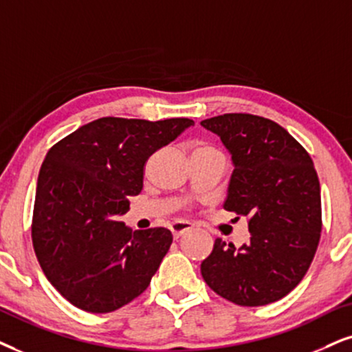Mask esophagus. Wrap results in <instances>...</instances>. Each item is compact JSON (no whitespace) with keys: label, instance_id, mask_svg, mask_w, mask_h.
Masks as SVG:
<instances>
[{"label":"esophagus","instance_id":"1","mask_svg":"<svg viewBox=\"0 0 352 352\" xmlns=\"http://www.w3.org/2000/svg\"><path fill=\"white\" fill-rule=\"evenodd\" d=\"M191 228H193V226H191L190 222H186V221H173L170 224V230H172L173 237H175V239H179L180 235L188 232V230H191Z\"/></svg>","mask_w":352,"mask_h":352}]
</instances>
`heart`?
I'll return each mask as SVG.
<instances>
[{
	"mask_svg": "<svg viewBox=\"0 0 352 352\" xmlns=\"http://www.w3.org/2000/svg\"><path fill=\"white\" fill-rule=\"evenodd\" d=\"M206 149H212V148L208 144H198L197 148H195V151H206Z\"/></svg>",
	"mask_w": 352,
	"mask_h": 352,
	"instance_id": "heart-1",
	"label": "heart"
}]
</instances>
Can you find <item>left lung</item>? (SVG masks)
<instances>
[{
  "label": "left lung",
  "instance_id": "left-lung-1",
  "mask_svg": "<svg viewBox=\"0 0 352 352\" xmlns=\"http://www.w3.org/2000/svg\"><path fill=\"white\" fill-rule=\"evenodd\" d=\"M232 155L224 208L248 217L250 242L216 239L201 274L216 294L258 307L287 296L302 281L320 242L322 199L312 159L273 120L224 113L203 120Z\"/></svg>",
  "mask_w": 352,
  "mask_h": 352
}]
</instances>
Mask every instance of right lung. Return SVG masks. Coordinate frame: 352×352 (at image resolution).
<instances>
[{
    "label": "right lung",
    "mask_w": 352,
    "mask_h": 352,
    "mask_svg": "<svg viewBox=\"0 0 352 352\" xmlns=\"http://www.w3.org/2000/svg\"><path fill=\"white\" fill-rule=\"evenodd\" d=\"M195 124L104 117L58 141L35 191L32 242L52 286L78 309L109 314L148 289L172 243L166 228L131 232L128 198L143 190L146 161Z\"/></svg>",
    "instance_id": "right-lung-1"
}]
</instances>
